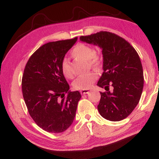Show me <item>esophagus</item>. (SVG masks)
<instances>
[{"mask_svg":"<svg viewBox=\"0 0 159 159\" xmlns=\"http://www.w3.org/2000/svg\"><path fill=\"white\" fill-rule=\"evenodd\" d=\"M89 92V91L88 90V89H84V90L80 91V94H88Z\"/></svg>","mask_w":159,"mask_h":159,"instance_id":"34e87169","label":"esophagus"}]
</instances>
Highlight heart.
<instances>
[{
	"instance_id": "b5f03b06",
	"label": "heart",
	"mask_w": 159,
	"mask_h": 159,
	"mask_svg": "<svg viewBox=\"0 0 159 159\" xmlns=\"http://www.w3.org/2000/svg\"><path fill=\"white\" fill-rule=\"evenodd\" d=\"M71 54L79 58L87 60L88 64L93 67H99L103 61L102 55L95 53L93 48L83 43H79L75 46L71 51ZM60 69L62 74L66 78L72 77L70 63L66 57L62 59L60 64ZM97 79V74L96 72L89 71L78 77L74 81L73 86L76 89H88L92 87Z\"/></svg>"
}]
</instances>
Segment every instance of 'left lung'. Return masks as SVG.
Segmentation results:
<instances>
[{
  "mask_svg": "<svg viewBox=\"0 0 159 159\" xmlns=\"http://www.w3.org/2000/svg\"><path fill=\"white\" fill-rule=\"evenodd\" d=\"M80 39L102 49L103 72L97 85L106 92H100V115L112 122L125 119L136 107L143 92V70L138 53L126 40L107 31L80 36Z\"/></svg>",
  "mask_w": 159,
  "mask_h": 159,
  "instance_id": "1",
  "label": "left lung"
}]
</instances>
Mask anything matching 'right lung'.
Segmentation results:
<instances>
[{
	"label": "right lung",
	"mask_w": 159,
	"mask_h": 159,
	"mask_svg": "<svg viewBox=\"0 0 159 159\" xmlns=\"http://www.w3.org/2000/svg\"><path fill=\"white\" fill-rule=\"evenodd\" d=\"M78 37L51 42L32 55L22 77V93L31 117L40 128L49 133H61L73 122L79 91L70 92L60 69L67 52Z\"/></svg>",
	"instance_id": "1"
}]
</instances>
